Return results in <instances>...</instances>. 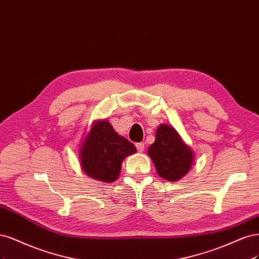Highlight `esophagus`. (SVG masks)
Wrapping results in <instances>:
<instances>
[{
    "instance_id": "obj_1",
    "label": "esophagus",
    "mask_w": 259,
    "mask_h": 259,
    "mask_svg": "<svg viewBox=\"0 0 259 259\" xmlns=\"http://www.w3.org/2000/svg\"><path fill=\"white\" fill-rule=\"evenodd\" d=\"M136 146H137V149H138L139 153H143L144 152V149H145L144 143H137Z\"/></svg>"
}]
</instances>
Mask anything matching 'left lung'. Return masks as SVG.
Segmentation results:
<instances>
[{
    "mask_svg": "<svg viewBox=\"0 0 259 259\" xmlns=\"http://www.w3.org/2000/svg\"><path fill=\"white\" fill-rule=\"evenodd\" d=\"M147 154L158 175L170 182L184 178L194 164L193 149L169 124L161 123L157 128L155 142L149 146Z\"/></svg>",
    "mask_w": 259,
    "mask_h": 259,
    "instance_id": "1",
    "label": "left lung"
}]
</instances>
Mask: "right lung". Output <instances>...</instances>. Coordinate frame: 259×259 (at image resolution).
I'll return each instance as SVG.
<instances>
[{"mask_svg":"<svg viewBox=\"0 0 259 259\" xmlns=\"http://www.w3.org/2000/svg\"><path fill=\"white\" fill-rule=\"evenodd\" d=\"M137 152L136 146L119 136L106 119L96 120L79 147L80 168L88 177L112 183L118 179L124 158Z\"/></svg>","mask_w":259,"mask_h":259,"instance_id":"right-lung-1","label":"right lung"}]
</instances>
